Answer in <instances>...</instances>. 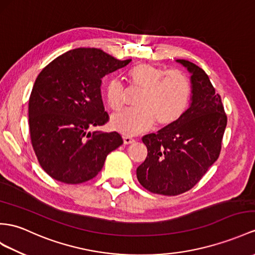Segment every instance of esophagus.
<instances>
[{
  "instance_id": "1",
  "label": "esophagus",
  "mask_w": 255,
  "mask_h": 255,
  "mask_svg": "<svg viewBox=\"0 0 255 255\" xmlns=\"http://www.w3.org/2000/svg\"><path fill=\"white\" fill-rule=\"evenodd\" d=\"M123 141L126 145H128V144H132V142H134L135 139L132 138L131 136H128V135H123Z\"/></svg>"
}]
</instances>
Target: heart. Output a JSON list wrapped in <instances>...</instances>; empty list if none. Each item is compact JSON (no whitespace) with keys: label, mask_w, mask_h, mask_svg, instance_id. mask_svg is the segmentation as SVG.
Segmentation results:
<instances>
[{"label":"heart","mask_w":255,"mask_h":255,"mask_svg":"<svg viewBox=\"0 0 255 255\" xmlns=\"http://www.w3.org/2000/svg\"><path fill=\"white\" fill-rule=\"evenodd\" d=\"M129 83L141 89L138 108L122 110L111 117V127L126 135H137L150 128L154 122L167 127L178 121L188 109L192 95L189 78L181 71H169L151 65H137L129 69ZM106 101L113 110L124 104V89L119 80H110Z\"/></svg>","instance_id":"1"}]
</instances>
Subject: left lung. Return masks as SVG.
<instances>
[{
    "label": "left lung",
    "mask_w": 255,
    "mask_h": 255,
    "mask_svg": "<svg viewBox=\"0 0 255 255\" xmlns=\"http://www.w3.org/2000/svg\"><path fill=\"white\" fill-rule=\"evenodd\" d=\"M191 73L189 108L175 123L142 136L147 157L136 170L142 187L152 194L177 196L200 181L220 156L227 116L208 74L185 59Z\"/></svg>",
    "instance_id": "1"
}]
</instances>
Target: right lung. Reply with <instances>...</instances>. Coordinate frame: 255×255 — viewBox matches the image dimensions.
Masks as SVG:
<instances>
[{
  "label": "right lung",
  "mask_w": 255,
  "mask_h": 255,
  "mask_svg": "<svg viewBox=\"0 0 255 255\" xmlns=\"http://www.w3.org/2000/svg\"><path fill=\"white\" fill-rule=\"evenodd\" d=\"M129 61L80 47L40 72L29 98L30 138L40 165L52 178L88 182L103 169L107 154L123 144L118 132L98 129L109 121L101 84L106 74Z\"/></svg>",
  "instance_id": "obj_1"
}]
</instances>
